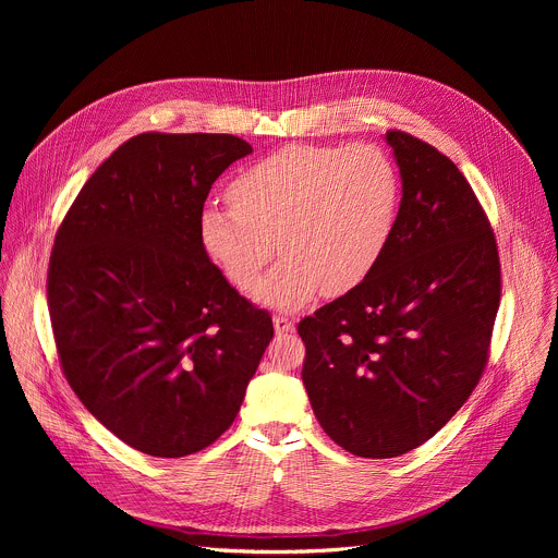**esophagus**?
Wrapping results in <instances>:
<instances>
[{
    "label": "esophagus",
    "mask_w": 558,
    "mask_h": 558,
    "mask_svg": "<svg viewBox=\"0 0 558 558\" xmlns=\"http://www.w3.org/2000/svg\"><path fill=\"white\" fill-rule=\"evenodd\" d=\"M274 329H276V333H289V331H293V320L289 315L276 313L274 315Z\"/></svg>",
    "instance_id": "esophagus-1"
}]
</instances>
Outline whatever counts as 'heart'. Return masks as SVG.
Wrapping results in <instances>:
<instances>
[{
  "mask_svg": "<svg viewBox=\"0 0 558 558\" xmlns=\"http://www.w3.org/2000/svg\"><path fill=\"white\" fill-rule=\"evenodd\" d=\"M227 207L209 203L198 218L205 254L241 291L293 311L317 291L347 293L379 263L400 205L390 156L373 143L284 145L250 166L229 187Z\"/></svg>",
  "mask_w": 558,
  "mask_h": 558,
  "instance_id": "obj_1",
  "label": "heart"
}]
</instances>
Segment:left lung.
<instances>
[{
  "label": "left lung",
  "instance_id": "left-lung-1",
  "mask_svg": "<svg viewBox=\"0 0 558 558\" xmlns=\"http://www.w3.org/2000/svg\"><path fill=\"white\" fill-rule=\"evenodd\" d=\"M402 177L390 241L364 282L298 325L302 381L325 433L357 457H400L480 384L501 298L493 227L446 154L388 130Z\"/></svg>",
  "mask_w": 558,
  "mask_h": 558
}]
</instances>
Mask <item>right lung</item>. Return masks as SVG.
Returning <instances> with one entry per match:
<instances>
[{"instance_id": "right-lung-1", "label": "right lung", "mask_w": 558, "mask_h": 558, "mask_svg": "<svg viewBox=\"0 0 558 558\" xmlns=\"http://www.w3.org/2000/svg\"><path fill=\"white\" fill-rule=\"evenodd\" d=\"M252 145L233 134L145 132L110 154L57 229L48 308L61 371L121 441L185 457L235 420L271 315L209 260L198 218Z\"/></svg>"}]
</instances>
